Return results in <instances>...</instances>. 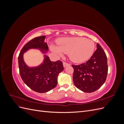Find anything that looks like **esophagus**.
<instances>
[{"label":"esophagus","instance_id":"1","mask_svg":"<svg viewBox=\"0 0 124 124\" xmlns=\"http://www.w3.org/2000/svg\"><path fill=\"white\" fill-rule=\"evenodd\" d=\"M70 64L68 63H67L66 62H63V66L64 67H66L67 66H69Z\"/></svg>","mask_w":124,"mask_h":124}]
</instances>
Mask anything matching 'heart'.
Returning a JSON list of instances; mask_svg holds the SVG:
<instances>
[{
    "instance_id": "b5f03b06",
    "label": "heart",
    "mask_w": 124,
    "mask_h": 124,
    "mask_svg": "<svg viewBox=\"0 0 124 124\" xmlns=\"http://www.w3.org/2000/svg\"><path fill=\"white\" fill-rule=\"evenodd\" d=\"M57 46L52 45L51 51L57 55L68 54L71 61L80 63L86 61L92 56L95 50L93 41L84 37H70L61 38Z\"/></svg>"
}]
</instances>
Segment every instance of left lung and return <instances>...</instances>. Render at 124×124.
<instances>
[{"mask_svg":"<svg viewBox=\"0 0 124 124\" xmlns=\"http://www.w3.org/2000/svg\"><path fill=\"white\" fill-rule=\"evenodd\" d=\"M87 62L78 66L72 65L73 81L75 86L85 93H92L98 89L106 80L108 67L107 57L99 44Z\"/></svg>","mask_w":124,"mask_h":124,"instance_id":"left-lung-1","label":"left lung"}]
</instances>
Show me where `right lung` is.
<instances>
[{
	"label": "right lung",
	"instance_id": "add662e5",
	"mask_svg": "<svg viewBox=\"0 0 124 124\" xmlns=\"http://www.w3.org/2000/svg\"><path fill=\"white\" fill-rule=\"evenodd\" d=\"M46 36L33 38L26 43L18 57L20 74L22 79L33 91L39 93H46L55 88L57 84L58 74L63 70L62 62H51L46 55L41 64L36 67H29L24 61V53L30 49H37L43 54L48 51Z\"/></svg>",
	"mask_w": 124,
	"mask_h": 124
}]
</instances>
